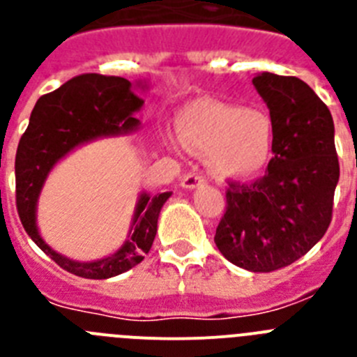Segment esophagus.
<instances>
[{"label": "esophagus", "instance_id": "esophagus-1", "mask_svg": "<svg viewBox=\"0 0 357 357\" xmlns=\"http://www.w3.org/2000/svg\"><path fill=\"white\" fill-rule=\"evenodd\" d=\"M202 184H204V178L200 175H197V173H189V175H185L181 181V185L184 189H195Z\"/></svg>", "mask_w": 357, "mask_h": 357}]
</instances>
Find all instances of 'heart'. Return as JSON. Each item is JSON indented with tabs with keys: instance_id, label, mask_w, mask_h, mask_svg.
Returning <instances> with one entry per match:
<instances>
[{
	"instance_id": "b5f03b06",
	"label": "heart",
	"mask_w": 357,
	"mask_h": 357,
	"mask_svg": "<svg viewBox=\"0 0 357 357\" xmlns=\"http://www.w3.org/2000/svg\"><path fill=\"white\" fill-rule=\"evenodd\" d=\"M178 134L189 150L207 153L222 178H248L266 166L272 153V123L259 110L234 103L197 100L178 114Z\"/></svg>"
}]
</instances>
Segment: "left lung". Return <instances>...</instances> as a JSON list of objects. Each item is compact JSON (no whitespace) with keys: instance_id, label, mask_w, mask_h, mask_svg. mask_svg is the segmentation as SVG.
Wrapping results in <instances>:
<instances>
[{"instance_id":"left-lung-1","label":"left lung","mask_w":357,"mask_h":357,"mask_svg":"<svg viewBox=\"0 0 357 357\" xmlns=\"http://www.w3.org/2000/svg\"><path fill=\"white\" fill-rule=\"evenodd\" d=\"M252 84L270 110L273 157L259 181L230 182L214 243L236 266L266 273L324 238L340 164L331 110L305 82L264 71Z\"/></svg>"}]
</instances>
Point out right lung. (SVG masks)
I'll return each mask as SVG.
<instances>
[{
  "label": "right lung",
  "mask_w": 357,
  "mask_h": 357,
  "mask_svg": "<svg viewBox=\"0 0 357 357\" xmlns=\"http://www.w3.org/2000/svg\"><path fill=\"white\" fill-rule=\"evenodd\" d=\"M135 89H148L146 82L96 73L80 75L44 94L31 110L30 123L15 155V206L24 230L33 243L61 268L84 279H110L128 272L144 259L157 234V220L172 191L137 197L130 230L114 254L94 261L69 259L44 241L37 227L40 191L55 164L75 148L102 137L127 135L139 128L134 118L144 102Z\"/></svg>",
  "instance_id": "obj_1"
}]
</instances>
